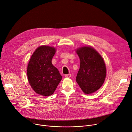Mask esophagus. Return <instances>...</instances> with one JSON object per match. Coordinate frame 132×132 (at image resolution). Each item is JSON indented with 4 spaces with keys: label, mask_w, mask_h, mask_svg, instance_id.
<instances>
[{
    "label": "esophagus",
    "mask_w": 132,
    "mask_h": 132,
    "mask_svg": "<svg viewBox=\"0 0 132 132\" xmlns=\"http://www.w3.org/2000/svg\"><path fill=\"white\" fill-rule=\"evenodd\" d=\"M71 74H66L65 75V77L67 78H69L71 77Z\"/></svg>",
    "instance_id": "34e87169"
}]
</instances>
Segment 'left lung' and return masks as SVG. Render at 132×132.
Masks as SVG:
<instances>
[{
  "mask_svg": "<svg viewBox=\"0 0 132 132\" xmlns=\"http://www.w3.org/2000/svg\"><path fill=\"white\" fill-rule=\"evenodd\" d=\"M76 51L80 60L76 81L84 93H92L100 88L106 78L104 61L98 52L90 46L79 48Z\"/></svg>",
  "mask_w": 132,
  "mask_h": 132,
  "instance_id": "left-lung-1",
  "label": "left lung"
}]
</instances>
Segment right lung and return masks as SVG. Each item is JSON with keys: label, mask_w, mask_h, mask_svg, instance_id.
<instances>
[{"label": "right lung", "mask_w": 132, "mask_h": 132, "mask_svg": "<svg viewBox=\"0 0 132 132\" xmlns=\"http://www.w3.org/2000/svg\"><path fill=\"white\" fill-rule=\"evenodd\" d=\"M56 49L47 46L39 47L32 55L27 68L29 82L39 95L50 96L62 79L58 70L51 63Z\"/></svg>", "instance_id": "add662e5"}]
</instances>
